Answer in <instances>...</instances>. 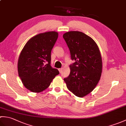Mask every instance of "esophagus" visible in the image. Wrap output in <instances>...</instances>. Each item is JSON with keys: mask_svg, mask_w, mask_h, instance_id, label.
I'll return each instance as SVG.
<instances>
[{"mask_svg": "<svg viewBox=\"0 0 126 126\" xmlns=\"http://www.w3.org/2000/svg\"><path fill=\"white\" fill-rule=\"evenodd\" d=\"M58 70H59V72H60V73H61L62 72L63 68H60V69H58Z\"/></svg>", "mask_w": 126, "mask_h": 126, "instance_id": "1", "label": "esophagus"}]
</instances>
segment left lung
Instances as JSON below:
<instances>
[{
	"label": "left lung",
	"mask_w": 126,
	"mask_h": 126,
	"mask_svg": "<svg viewBox=\"0 0 126 126\" xmlns=\"http://www.w3.org/2000/svg\"><path fill=\"white\" fill-rule=\"evenodd\" d=\"M63 38L70 50L72 60L69 76L64 79L69 91L77 97L89 94L97 85L102 71V60L98 45L86 34L69 31Z\"/></svg>",
	"instance_id": "1"
}]
</instances>
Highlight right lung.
<instances>
[{
  "instance_id": "right-lung-1",
  "label": "right lung",
  "mask_w": 126,
  "mask_h": 126,
  "mask_svg": "<svg viewBox=\"0 0 126 126\" xmlns=\"http://www.w3.org/2000/svg\"><path fill=\"white\" fill-rule=\"evenodd\" d=\"M58 33L49 31L37 34L29 40L21 51L18 72L24 87L31 92L40 93L49 87L59 74L50 65L51 52Z\"/></svg>"
}]
</instances>
